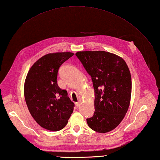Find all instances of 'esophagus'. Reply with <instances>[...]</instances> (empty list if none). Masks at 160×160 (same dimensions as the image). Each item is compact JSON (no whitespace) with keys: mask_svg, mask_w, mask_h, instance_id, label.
<instances>
[{"mask_svg":"<svg viewBox=\"0 0 160 160\" xmlns=\"http://www.w3.org/2000/svg\"><path fill=\"white\" fill-rule=\"evenodd\" d=\"M76 105L78 108L80 107V106L81 105V101H78L77 102H76Z\"/></svg>","mask_w":160,"mask_h":160,"instance_id":"34e87169","label":"esophagus"}]
</instances>
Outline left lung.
<instances>
[{
    "mask_svg": "<svg viewBox=\"0 0 160 160\" xmlns=\"http://www.w3.org/2000/svg\"><path fill=\"white\" fill-rule=\"evenodd\" d=\"M76 56L91 76L95 91V112L87 119L92 130L104 133L120 124L128 111L131 76L125 61L104 51L79 52Z\"/></svg>",
    "mask_w": 160,
    "mask_h": 160,
    "instance_id": "8db88e82",
    "label": "left lung"
}]
</instances>
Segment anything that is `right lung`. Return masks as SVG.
Returning a JSON list of instances; mask_svg holds the SVG:
<instances>
[{
    "instance_id": "right-lung-1",
    "label": "right lung",
    "mask_w": 160,
    "mask_h": 160,
    "mask_svg": "<svg viewBox=\"0 0 160 160\" xmlns=\"http://www.w3.org/2000/svg\"><path fill=\"white\" fill-rule=\"evenodd\" d=\"M73 55L47 54L33 64L26 77L24 94L28 109L37 123L47 130L62 129L73 113L74 103L57 82L60 66Z\"/></svg>"
}]
</instances>
